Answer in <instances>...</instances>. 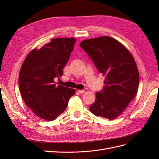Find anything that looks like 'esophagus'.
Listing matches in <instances>:
<instances>
[{
    "label": "esophagus",
    "instance_id": "34e87169",
    "mask_svg": "<svg viewBox=\"0 0 159 159\" xmlns=\"http://www.w3.org/2000/svg\"><path fill=\"white\" fill-rule=\"evenodd\" d=\"M78 92H79L80 93H84L85 92V90H84V89H81V90H78Z\"/></svg>",
    "mask_w": 159,
    "mask_h": 159
}]
</instances>
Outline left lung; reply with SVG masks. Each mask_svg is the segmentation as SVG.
<instances>
[{"instance_id":"left-lung-1","label":"left lung","mask_w":159,"mask_h":159,"mask_svg":"<svg viewBox=\"0 0 159 159\" xmlns=\"http://www.w3.org/2000/svg\"><path fill=\"white\" fill-rule=\"evenodd\" d=\"M80 46L88 54L99 73L105 75V86L96 93L89 107L95 116L113 120L118 117L135 96L139 74L129 51L109 36L85 40Z\"/></svg>"}]
</instances>
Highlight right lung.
Masks as SVG:
<instances>
[{
    "mask_svg": "<svg viewBox=\"0 0 159 159\" xmlns=\"http://www.w3.org/2000/svg\"><path fill=\"white\" fill-rule=\"evenodd\" d=\"M75 39H52L40 49L26 56L19 74V89L26 105L38 117L53 121L63 113L74 89L57 85L54 78L63 75V69L73 51Z\"/></svg>",
    "mask_w": 159,
    "mask_h": 159,
    "instance_id": "add662e5",
    "label": "right lung"
}]
</instances>
